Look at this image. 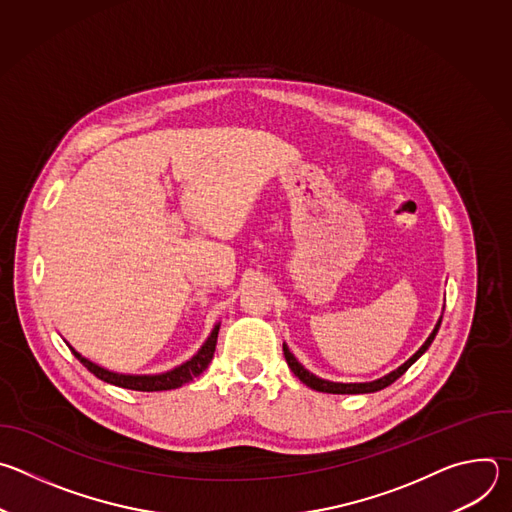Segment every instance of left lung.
<instances>
[{
  "label": "left lung",
  "instance_id": "left-lung-1",
  "mask_svg": "<svg viewBox=\"0 0 512 512\" xmlns=\"http://www.w3.org/2000/svg\"><path fill=\"white\" fill-rule=\"evenodd\" d=\"M440 324H442V318L437 320V324H435V328H433V332L427 336V340L423 342V346L409 358V360H405L399 369H395L393 373H389V375H385V377H381V379H377V381H371V383H332V381H326V379H320V377H316V375H312L308 369H304L302 364L298 362V358L289 352V348H287V344H283V354H285V360H287V367L291 369V373H294L304 385H308L310 389H314V391H320V393H334V395H358V393H375V391H381V389H385V387H389L391 383H395L409 367L411 364L431 346V342H433V338H435V334H437V330H440Z\"/></svg>",
  "mask_w": 512,
  "mask_h": 512
}]
</instances>
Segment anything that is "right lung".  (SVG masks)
I'll return each mask as SVG.
<instances>
[{
  "instance_id": "1",
  "label": "right lung",
  "mask_w": 512,
  "mask_h": 512,
  "mask_svg": "<svg viewBox=\"0 0 512 512\" xmlns=\"http://www.w3.org/2000/svg\"><path fill=\"white\" fill-rule=\"evenodd\" d=\"M218 328H221V324H216L210 332V336L206 338V342L200 346V350L186 362H182L180 367L168 371V373H160V375H123V373H113V371H107L103 367H99V364L91 362L89 358H85L81 352H77L75 348H72L68 342V348L72 350V354H75L85 367L101 381L105 383H111L115 387H123V389H131V391H170V389H178L190 381H194L196 377H200L208 362L212 360L214 356V348H216V338H218Z\"/></svg>"
}]
</instances>
